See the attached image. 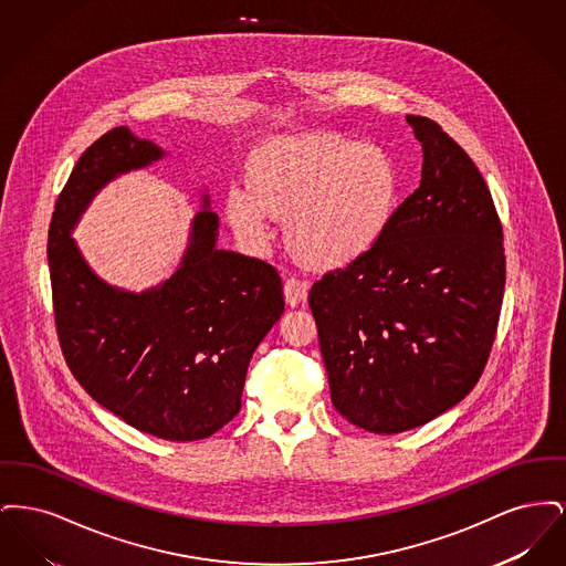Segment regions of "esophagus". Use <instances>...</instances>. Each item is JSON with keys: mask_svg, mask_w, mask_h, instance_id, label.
I'll return each instance as SVG.
<instances>
[{"mask_svg": "<svg viewBox=\"0 0 566 566\" xmlns=\"http://www.w3.org/2000/svg\"><path fill=\"white\" fill-rule=\"evenodd\" d=\"M307 291H310L307 282H303V280H298V277H289V280L284 282V298H286V303H289L291 307L303 305V303L307 301Z\"/></svg>", "mask_w": 566, "mask_h": 566, "instance_id": "1", "label": "esophagus"}]
</instances>
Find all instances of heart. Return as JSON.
I'll return each mask as SVG.
<instances>
[{"label":"heart","mask_w":566,"mask_h":566,"mask_svg":"<svg viewBox=\"0 0 566 566\" xmlns=\"http://www.w3.org/2000/svg\"><path fill=\"white\" fill-rule=\"evenodd\" d=\"M243 188L224 195V216L245 245L261 250L270 218L312 270L348 268L384 240L399 206L401 178L376 144L335 132L273 135L243 161Z\"/></svg>","instance_id":"b5f03b06"}]
</instances>
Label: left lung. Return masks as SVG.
Masks as SVG:
<instances>
[{
	"mask_svg": "<svg viewBox=\"0 0 566 566\" xmlns=\"http://www.w3.org/2000/svg\"><path fill=\"white\" fill-rule=\"evenodd\" d=\"M422 180L365 259L310 291L335 409L395 434L460 403L482 377L505 291L503 227L475 163L407 116Z\"/></svg>",
	"mask_w": 566,
	"mask_h": 566,
	"instance_id": "obj_1",
	"label": "left lung"
}]
</instances>
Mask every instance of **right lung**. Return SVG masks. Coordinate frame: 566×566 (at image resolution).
<instances>
[{"mask_svg": "<svg viewBox=\"0 0 566 566\" xmlns=\"http://www.w3.org/2000/svg\"><path fill=\"white\" fill-rule=\"evenodd\" d=\"M163 155L127 127L84 150L49 231L54 324L67 367L97 403L137 431L197 441L238 416L250 358L280 321L284 296L270 263L216 248L208 195L180 268L159 286L114 289L86 265L70 233L91 199Z\"/></svg>", "mask_w": 566, "mask_h": 566, "instance_id": "1", "label": "right lung"}]
</instances>
